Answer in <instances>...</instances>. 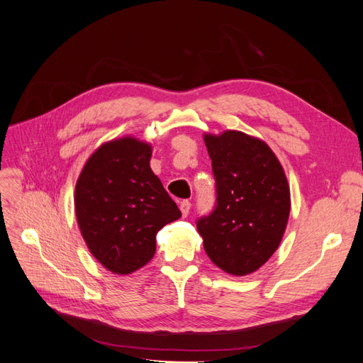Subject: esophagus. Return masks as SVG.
<instances>
[{
  "label": "esophagus",
  "instance_id": "esophagus-1",
  "mask_svg": "<svg viewBox=\"0 0 363 363\" xmlns=\"http://www.w3.org/2000/svg\"><path fill=\"white\" fill-rule=\"evenodd\" d=\"M189 211H191V201L183 200V201L180 203V212H182V215L186 218V216L189 215Z\"/></svg>",
  "mask_w": 363,
  "mask_h": 363
}]
</instances>
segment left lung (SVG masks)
Here are the masks:
<instances>
[{
	"label": "left lung",
	"mask_w": 363,
	"mask_h": 363,
	"mask_svg": "<svg viewBox=\"0 0 363 363\" xmlns=\"http://www.w3.org/2000/svg\"><path fill=\"white\" fill-rule=\"evenodd\" d=\"M216 182V204L196 228L207 256L232 276L257 271L280 245L291 194L279 159L242 131L204 135Z\"/></svg>",
	"instance_id": "obj_1"
}]
</instances>
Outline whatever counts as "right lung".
<instances>
[{
	"label": "right lung",
	"instance_id": "right-lung-1",
	"mask_svg": "<svg viewBox=\"0 0 363 363\" xmlns=\"http://www.w3.org/2000/svg\"><path fill=\"white\" fill-rule=\"evenodd\" d=\"M151 145L125 136L87 159L75 184V216L92 256L115 274H131L156 252L159 230L182 216L150 168Z\"/></svg>",
	"mask_w": 363,
	"mask_h": 363
}]
</instances>
